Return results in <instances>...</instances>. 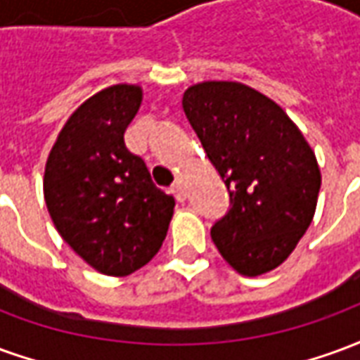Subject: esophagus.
I'll return each mask as SVG.
<instances>
[{"mask_svg":"<svg viewBox=\"0 0 360 360\" xmlns=\"http://www.w3.org/2000/svg\"><path fill=\"white\" fill-rule=\"evenodd\" d=\"M172 193L175 195V198H177L179 202H185V198H187V193H185V187H183V183H181V181H177V183L173 185Z\"/></svg>","mask_w":360,"mask_h":360,"instance_id":"esophagus-1","label":"esophagus"}]
</instances>
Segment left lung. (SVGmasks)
I'll return each instance as SVG.
<instances>
[{
	"mask_svg": "<svg viewBox=\"0 0 360 360\" xmlns=\"http://www.w3.org/2000/svg\"><path fill=\"white\" fill-rule=\"evenodd\" d=\"M183 110L231 196L212 239L235 271L257 278L285 262L314 218L320 165L293 119L258 90L204 81Z\"/></svg>",
	"mask_w": 360,
	"mask_h": 360,
	"instance_id": "left-lung-1",
	"label": "left lung"
}]
</instances>
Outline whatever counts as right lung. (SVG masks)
<instances>
[{"label": "right lung", "instance_id": "obj_1", "mask_svg": "<svg viewBox=\"0 0 360 360\" xmlns=\"http://www.w3.org/2000/svg\"><path fill=\"white\" fill-rule=\"evenodd\" d=\"M142 103L139 84H113L69 115L44 169V198L63 241L96 271L125 278L162 247L175 198L125 146Z\"/></svg>", "mask_w": 360, "mask_h": 360}]
</instances>
